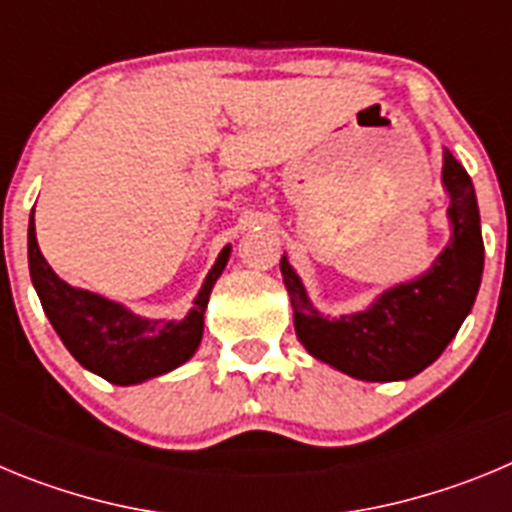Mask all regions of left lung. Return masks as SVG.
I'll return each mask as SVG.
<instances>
[{"label": "left lung", "instance_id": "8db88e82", "mask_svg": "<svg viewBox=\"0 0 512 512\" xmlns=\"http://www.w3.org/2000/svg\"><path fill=\"white\" fill-rule=\"evenodd\" d=\"M443 187L449 192L451 241L415 282L387 289L369 310L323 318L310 305L287 256L284 287L295 310V330L315 359L366 382H395L431 366L469 315L482 282L485 243L479 207L467 169L443 151Z\"/></svg>", "mask_w": 512, "mask_h": 512}]
</instances>
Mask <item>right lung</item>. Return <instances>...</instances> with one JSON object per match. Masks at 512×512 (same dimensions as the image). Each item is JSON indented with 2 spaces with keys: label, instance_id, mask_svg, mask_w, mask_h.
Returning <instances> with one entry per match:
<instances>
[{
  "label": "right lung",
  "instance_id": "right-lung-1",
  "mask_svg": "<svg viewBox=\"0 0 512 512\" xmlns=\"http://www.w3.org/2000/svg\"><path fill=\"white\" fill-rule=\"evenodd\" d=\"M230 246L217 256L200 295L182 323L138 318L117 302L74 289L63 282L40 253L35 241V220L27 228V261L35 292L45 315L61 336L63 346L89 372L112 384H138L166 374L197 351L205 330V310L217 277L228 264Z\"/></svg>",
  "mask_w": 512,
  "mask_h": 512
}]
</instances>
